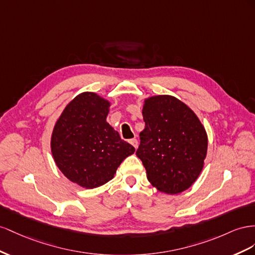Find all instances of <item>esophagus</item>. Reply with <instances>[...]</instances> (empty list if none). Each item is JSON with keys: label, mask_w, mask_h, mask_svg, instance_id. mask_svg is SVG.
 I'll list each match as a JSON object with an SVG mask.
<instances>
[{"label": "esophagus", "mask_w": 255, "mask_h": 255, "mask_svg": "<svg viewBox=\"0 0 255 255\" xmlns=\"http://www.w3.org/2000/svg\"><path fill=\"white\" fill-rule=\"evenodd\" d=\"M129 143L131 144L134 148H136V147H137V144H139V143H137V140H136V139H131V140H129Z\"/></svg>", "instance_id": "obj_1"}]
</instances>
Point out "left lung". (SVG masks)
<instances>
[{
  "mask_svg": "<svg viewBox=\"0 0 255 255\" xmlns=\"http://www.w3.org/2000/svg\"><path fill=\"white\" fill-rule=\"evenodd\" d=\"M145 128L136 156L149 183L166 194L190 188L201 174L207 154V133L195 113L170 95L144 100Z\"/></svg>",
  "mask_w": 255,
  "mask_h": 255,
  "instance_id": "left-lung-1",
  "label": "left lung"
}]
</instances>
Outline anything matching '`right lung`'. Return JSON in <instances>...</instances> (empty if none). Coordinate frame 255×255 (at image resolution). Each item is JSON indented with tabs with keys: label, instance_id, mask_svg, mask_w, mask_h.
I'll use <instances>...</instances> for the list:
<instances>
[{
	"label": "right lung",
	"instance_id": "add662e5",
	"mask_svg": "<svg viewBox=\"0 0 255 255\" xmlns=\"http://www.w3.org/2000/svg\"><path fill=\"white\" fill-rule=\"evenodd\" d=\"M110 105L96 93L79 94L64 109L51 135L57 168L86 189L111 180L124 159L135 150L107 122Z\"/></svg>",
	"mask_w": 255,
	"mask_h": 255
}]
</instances>
